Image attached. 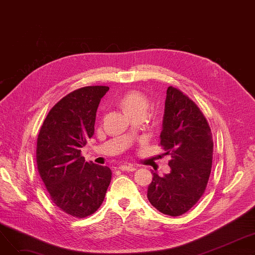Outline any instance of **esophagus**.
Returning a JSON list of instances; mask_svg holds the SVG:
<instances>
[{
  "instance_id": "34e87169",
  "label": "esophagus",
  "mask_w": 255,
  "mask_h": 255,
  "mask_svg": "<svg viewBox=\"0 0 255 255\" xmlns=\"http://www.w3.org/2000/svg\"><path fill=\"white\" fill-rule=\"evenodd\" d=\"M119 169L125 170V171H134L135 166H133L132 164H122V165L119 166Z\"/></svg>"
}]
</instances>
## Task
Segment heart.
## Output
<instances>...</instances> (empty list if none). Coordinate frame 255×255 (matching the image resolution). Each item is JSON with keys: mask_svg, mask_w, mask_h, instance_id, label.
<instances>
[{"mask_svg": "<svg viewBox=\"0 0 255 255\" xmlns=\"http://www.w3.org/2000/svg\"><path fill=\"white\" fill-rule=\"evenodd\" d=\"M121 104H122L125 112L129 115L138 112H146V109L149 106L148 99L138 91H130L125 94Z\"/></svg>", "mask_w": 255, "mask_h": 255, "instance_id": "b5f03b06", "label": "heart"}]
</instances>
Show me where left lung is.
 <instances>
[{
	"instance_id": "obj_1",
	"label": "left lung",
	"mask_w": 255,
	"mask_h": 255,
	"mask_svg": "<svg viewBox=\"0 0 255 255\" xmlns=\"http://www.w3.org/2000/svg\"><path fill=\"white\" fill-rule=\"evenodd\" d=\"M160 144L170 155L169 173L153 172L148 199L159 212L181 216L205 192L213 159L212 133L197 105L173 87H168L164 103Z\"/></svg>"
}]
</instances>
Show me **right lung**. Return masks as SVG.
<instances>
[{"instance_id":"add662e5","label":"right lung","mask_w":255,"mask_h":255,"mask_svg":"<svg viewBox=\"0 0 255 255\" xmlns=\"http://www.w3.org/2000/svg\"><path fill=\"white\" fill-rule=\"evenodd\" d=\"M109 90L93 86L68 94L50 110L38 135L40 177L52 202L73 217L97 211L111 183L110 167L86 162L80 155L94 134L97 109Z\"/></svg>"}]
</instances>
